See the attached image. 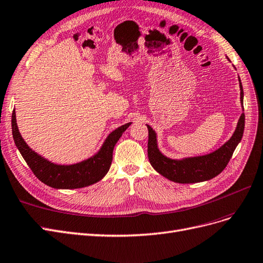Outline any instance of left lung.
Masks as SVG:
<instances>
[{
	"label": "left lung",
	"mask_w": 263,
	"mask_h": 263,
	"mask_svg": "<svg viewBox=\"0 0 263 263\" xmlns=\"http://www.w3.org/2000/svg\"><path fill=\"white\" fill-rule=\"evenodd\" d=\"M238 81L240 88V104L241 109L243 110V89L239 76ZM146 125L148 129L147 155L152 167L171 181L178 183H196L210 180L224 171V168L232 158L235 148L241 141L245 129V114H241L239 117L235 132L231 139L225 142L221 147L206 155L183 157L180 159H175L164 155L158 148L157 133L151 125Z\"/></svg>",
	"instance_id": "left-lung-1"
}]
</instances>
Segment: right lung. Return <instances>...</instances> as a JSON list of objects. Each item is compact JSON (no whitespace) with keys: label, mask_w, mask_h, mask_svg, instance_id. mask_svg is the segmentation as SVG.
I'll return each mask as SVG.
<instances>
[{"label":"right lung","mask_w":263,"mask_h":263,"mask_svg":"<svg viewBox=\"0 0 263 263\" xmlns=\"http://www.w3.org/2000/svg\"><path fill=\"white\" fill-rule=\"evenodd\" d=\"M132 122L125 123L108 134L97 153L82 162L59 165L42 157L28 146L20 133L15 109L12 114V133L16 147L38 179L54 189H79L96 183L108 173L112 162L116 143Z\"/></svg>","instance_id":"1"}]
</instances>
